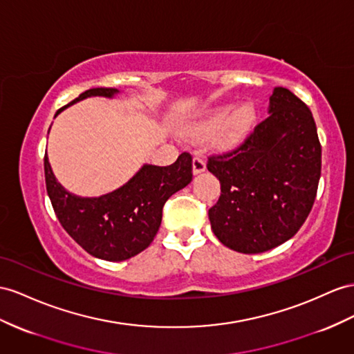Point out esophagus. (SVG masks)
Returning <instances> with one entry per match:
<instances>
[{"mask_svg": "<svg viewBox=\"0 0 354 354\" xmlns=\"http://www.w3.org/2000/svg\"><path fill=\"white\" fill-rule=\"evenodd\" d=\"M206 170V162L203 160V157L201 156V153H196L194 158H193V171L194 175H198L202 174V171Z\"/></svg>", "mask_w": 354, "mask_h": 354, "instance_id": "esophagus-1", "label": "esophagus"}]
</instances>
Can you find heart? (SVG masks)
Listing matches in <instances>:
<instances>
[{
  "mask_svg": "<svg viewBox=\"0 0 354 354\" xmlns=\"http://www.w3.org/2000/svg\"><path fill=\"white\" fill-rule=\"evenodd\" d=\"M256 121V109L251 103H241L236 107L220 104L188 127V134L202 138L211 134L216 148L227 149L239 143Z\"/></svg>",
  "mask_w": 354,
  "mask_h": 354,
  "instance_id": "obj_1",
  "label": "heart"
}]
</instances>
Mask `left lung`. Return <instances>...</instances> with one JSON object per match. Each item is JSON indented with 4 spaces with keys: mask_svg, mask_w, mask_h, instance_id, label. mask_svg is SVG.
I'll return each mask as SVG.
<instances>
[{
    "mask_svg": "<svg viewBox=\"0 0 354 354\" xmlns=\"http://www.w3.org/2000/svg\"><path fill=\"white\" fill-rule=\"evenodd\" d=\"M221 194L207 215L223 245L257 254L293 238L311 212L322 145L310 109L278 86L269 116L233 151L207 157Z\"/></svg>",
    "mask_w": 354,
    "mask_h": 354,
    "instance_id": "1",
    "label": "left lung"
}]
</instances>
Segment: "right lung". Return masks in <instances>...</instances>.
Returning a JSON list of instances; mask_svg holds the SVG:
<instances>
[{
	"label": "right lung",
	"instance_id": "right-lung-1",
	"mask_svg": "<svg viewBox=\"0 0 354 354\" xmlns=\"http://www.w3.org/2000/svg\"><path fill=\"white\" fill-rule=\"evenodd\" d=\"M118 93L115 88H93L70 104L94 95L112 98ZM44 178L53 211L70 236L91 256L122 261L149 247L158 232L167 198L192 183L193 158L183 152L166 167L145 165L125 185L100 197L68 193L53 175L46 153Z\"/></svg>",
	"mask_w": 354,
	"mask_h": 354
}]
</instances>
